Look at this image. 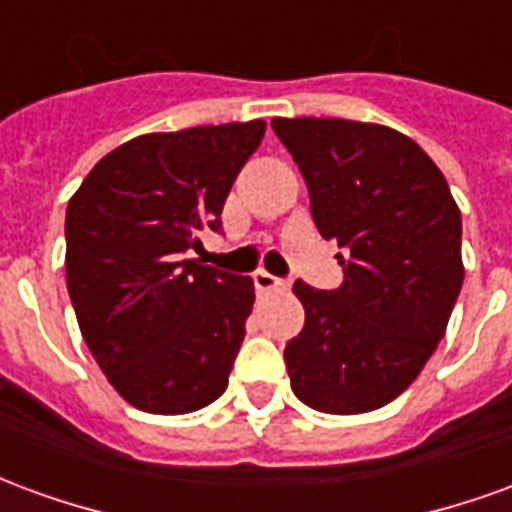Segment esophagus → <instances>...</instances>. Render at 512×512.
Wrapping results in <instances>:
<instances>
[{"instance_id": "1", "label": "esophagus", "mask_w": 512, "mask_h": 512, "mask_svg": "<svg viewBox=\"0 0 512 512\" xmlns=\"http://www.w3.org/2000/svg\"><path fill=\"white\" fill-rule=\"evenodd\" d=\"M252 279H255L257 293H271V290L288 288V282H285V279L274 277V274H268V271H255V274H252Z\"/></svg>"}]
</instances>
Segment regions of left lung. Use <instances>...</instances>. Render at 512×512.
Listing matches in <instances>:
<instances>
[{
	"mask_svg": "<svg viewBox=\"0 0 512 512\" xmlns=\"http://www.w3.org/2000/svg\"><path fill=\"white\" fill-rule=\"evenodd\" d=\"M310 189L343 285L296 282L304 329L285 345L293 395L326 414L392 403L436 351L463 285L461 211L441 169L395 128L274 117Z\"/></svg>",
	"mask_w": 512,
	"mask_h": 512,
	"instance_id": "obj_1",
	"label": "left lung"
}]
</instances>
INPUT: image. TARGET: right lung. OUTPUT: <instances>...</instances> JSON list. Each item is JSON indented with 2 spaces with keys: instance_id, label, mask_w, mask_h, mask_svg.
Wrapping results in <instances>:
<instances>
[{
  "instance_id": "obj_1",
  "label": "right lung",
  "mask_w": 512,
  "mask_h": 512,
  "mask_svg": "<svg viewBox=\"0 0 512 512\" xmlns=\"http://www.w3.org/2000/svg\"><path fill=\"white\" fill-rule=\"evenodd\" d=\"M263 120L136 136L106 153L65 213V277L90 354L123 400L189 414L227 389L255 304L252 277L189 257Z\"/></svg>"
}]
</instances>
